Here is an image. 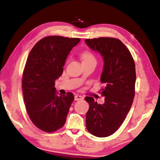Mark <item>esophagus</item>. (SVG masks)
I'll use <instances>...</instances> for the list:
<instances>
[{
	"label": "esophagus",
	"instance_id": "obj_1",
	"mask_svg": "<svg viewBox=\"0 0 160 160\" xmlns=\"http://www.w3.org/2000/svg\"><path fill=\"white\" fill-rule=\"evenodd\" d=\"M83 99V97L82 95H76L75 96V100L78 101V100H81Z\"/></svg>",
	"mask_w": 160,
	"mask_h": 160
}]
</instances>
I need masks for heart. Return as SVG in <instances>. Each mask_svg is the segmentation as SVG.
<instances>
[{"label":"heart","instance_id":"1","mask_svg":"<svg viewBox=\"0 0 160 160\" xmlns=\"http://www.w3.org/2000/svg\"><path fill=\"white\" fill-rule=\"evenodd\" d=\"M81 58L83 61H88V60H95V58L92 52L90 51H84L82 55H81Z\"/></svg>","mask_w":160,"mask_h":160}]
</instances>
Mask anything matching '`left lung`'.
Segmentation results:
<instances>
[{"instance_id": "1", "label": "left lung", "mask_w": 160, "mask_h": 160, "mask_svg": "<svg viewBox=\"0 0 160 160\" xmlns=\"http://www.w3.org/2000/svg\"><path fill=\"white\" fill-rule=\"evenodd\" d=\"M85 42L102 58L100 81L105 85L101 89L105 97L102 105L92 97L85 98L90 105L86 128L94 136L105 138L118 130L130 110L135 97V65L130 52L119 39L98 38Z\"/></svg>"}]
</instances>
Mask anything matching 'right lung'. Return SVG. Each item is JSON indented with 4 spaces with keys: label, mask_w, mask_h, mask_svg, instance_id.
<instances>
[{
    "label": "right lung",
    "mask_w": 160,
    "mask_h": 160,
    "mask_svg": "<svg viewBox=\"0 0 160 160\" xmlns=\"http://www.w3.org/2000/svg\"><path fill=\"white\" fill-rule=\"evenodd\" d=\"M80 38L48 36L40 40L28 57L22 75V92L27 112L40 130L52 132L65 125L72 93L59 95L55 81L62 74L63 66Z\"/></svg>",
    "instance_id": "1"
}]
</instances>
